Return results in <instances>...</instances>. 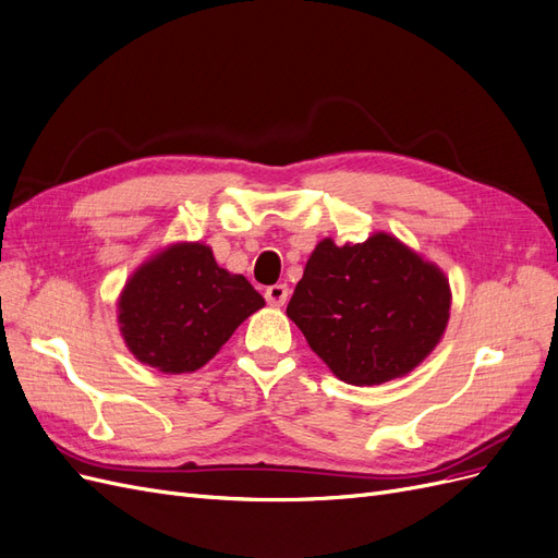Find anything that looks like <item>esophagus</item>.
<instances>
[{
    "label": "esophagus",
    "mask_w": 558,
    "mask_h": 558,
    "mask_svg": "<svg viewBox=\"0 0 558 558\" xmlns=\"http://www.w3.org/2000/svg\"><path fill=\"white\" fill-rule=\"evenodd\" d=\"M289 295H291V289L286 283H275V286H269V289L265 291V300L272 307H283L286 300H289Z\"/></svg>",
    "instance_id": "34e87169"
}]
</instances>
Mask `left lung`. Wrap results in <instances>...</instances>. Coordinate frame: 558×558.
Masks as SVG:
<instances>
[{"instance_id": "8db88e82", "label": "left lung", "mask_w": 558, "mask_h": 558, "mask_svg": "<svg viewBox=\"0 0 558 558\" xmlns=\"http://www.w3.org/2000/svg\"><path fill=\"white\" fill-rule=\"evenodd\" d=\"M451 291L445 272L393 234L318 242L286 314L335 377L373 386L412 373L440 342Z\"/></svg>"}]
</instances>
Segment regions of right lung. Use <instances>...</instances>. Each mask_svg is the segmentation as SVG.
<instances>
[{
    "label": "right lung",
    "mask_w": 558,
    "mask_h": 558,
    "mask_svg": "<svg viewBox=\"0 0 558 558\" xmlns=\"http://www.w3.org/2000/svg\"><path fill=\"white\" fill-rule=\"evenodd\" d=\"M263 305L242 275L218 267L207 244L179 242L128 279L118 298V326L134 359L181 375L209 363Z\"/></svg>",
    "instance_id": "1"
}]
</instances>
